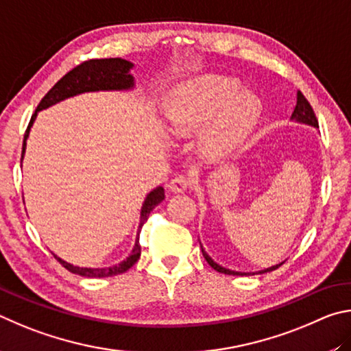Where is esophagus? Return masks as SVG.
<instances>
[{"label":"esophagus","mask_w":351,"mask_h":351,"mask_svg":"<svg viewBox=\"0 0 351 351\" xmlns=\"http://www.w3.org/2000/svg\"><path fill=\"white\" fill-rule=\"evenodd\" d=\"M189 188V180L185 176H177L169 182V189L172 193H185Z\"/></svg>","instance_id":"esophagus-1"}]
</instances>
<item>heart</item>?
<instances>
[{"instance_id":"obj_1","label":"heart","mask_w":351,"mask_h":351,"mask_svg":"<svg viewBox=\"0 0 351 351\" xmlns=\"http://www.w3.org/2000/svg\"><path fill=\"white\" fill-rule=\"evenodd\" d=\"M262 112L259 98L243 92L236 80L202 75L182 83L163 103L166 129L174 137L199 134V151L220 160L253 132Z\"/></svg>"}]
</instances>
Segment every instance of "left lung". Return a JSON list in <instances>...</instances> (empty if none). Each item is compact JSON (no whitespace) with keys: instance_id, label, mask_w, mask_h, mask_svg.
I'll return each instance as SVG.
<instances>
[{"instance_id":"obj_1","label":"left lung","mask_w":351,"mask_h":351,"mask_svg":"<svg viewBox=\"0 0 351 351\" xmlns=\"http://www.w3.org/2000/svg\"><path fill=\"white\" fill-rule=\"evenodd\" d=\"M291 120H294V121H298V123H302V125H308V126H313V128H319V125H317V119H316V115H315V112H313V108L310 106V103H308V100H306V98L304 97V94L302 92H298V103H296V108H294V110H293V114H291ZM200 248H202V254H204V257H205V261L210 263V265L216 269V271H219V273H223V274H230V276H251V274H263V273H268V271H274L276 268H279L282 263L284 262H280V263H278V265H273V267H269V268H265V269H261V271H256V273H242V271H234V269H228V268H225V267H222V265H219L217 262H214L213 261V257L206 253V251L204 250V247H202V243H200Z\"/></svg>"}]
</instances>
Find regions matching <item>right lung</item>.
Wrapping results in <instances>:
<instances>
[{"label":"right lung","instance_id":"add662e5","mask_svg":"<svg viewBox=\"0 0 351 351\" xmlns=\"http://www.w3.org/2000/svg\"><path fill=\"white\" fill-rule=\"evenodd\" d=\"M134 64L131 61L123 60V58H101V60H89L84 61L77 67H73L71 72H67L66 75L57 82V84L47 92V94L43 97L38 106L35 109V114L30 119L29 126L26 129V134H24L23 140V154H21V163L24 152H26V141L29 137L30 128H32L34 121L38 115L40 110L47 109L57 104L60 101L66 100V98L75 97L80 94H86V92H98V90H131L134 89L135 82L131 73V69ZM165 199V189L162 186L154 188L152 191L146 195L143 205H141L140 210V223L137 230V236H135V243L125 261H121L119 265L106 267V268H88V267H75L72 263L60 259L58 256H55L61 265L66 269H69L71 273L84 276V278H109V276H117L128 271L135 262L138 261L140 257V231L143 228L145 222L149 217L151 211L156 208L160 202Z\"/></svg>","mask_w":351,"mask_h":351}]
</instances>
